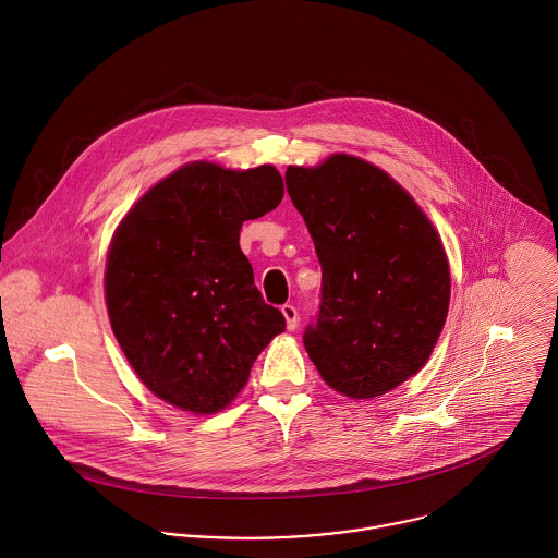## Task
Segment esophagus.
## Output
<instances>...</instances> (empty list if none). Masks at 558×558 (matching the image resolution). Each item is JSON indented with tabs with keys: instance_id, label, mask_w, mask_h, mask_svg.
Returning a JSON list of instances; mask_svg holds the SVG:
<instances>
[{
	"instance_id": "obj_1",
	"label": "esophagus",
	"mask_w": 558,
	"mask_h": 558,
	"mask_svg": "<svg viewBox=\"0 0 558 558\" xmlns=\"http://www.w3.org/2000/svg\"><path fill=\"white\" fill-rule=\"evenodd\" d=\"M281 314H283V318H286V324H288V330H294L296 326H299V310L294 307V305H283L281 307Z\"/></svg>"
}]
</instances>
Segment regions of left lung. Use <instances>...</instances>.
Here are the masks:
<instances>
[{
	"mask_svg": "<svg viewBox=\"0 0 558 558\" xmlns=\"http://www.w3.org/2000/svg\"><path fill=\"white\" fill-rule=\"evenodd\" d=\"M286 186L322 266L305 350L337 393L385 396L427 363L445 326L451 275L440 236L367 160L332 155L318 167L292 165Z\"/></svg>",
	"mask_w": 558,
	"mask_h": 558,
	"instance_id": "8db88e82",
	"label": "left lung"
}]
</instances>
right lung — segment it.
<instances>
[{
	"instance_id": "right-lung-1",
	"label": "right lung",
	"mask_w": 558,
	"mask_h": 558,
	"mask_svg": "<svg viewBox=\"0 0 558 558\" xmlns=\"http://www.w3.org/2000/svg\"><path fill=\"white\" fill-rule=\"evenodd\" d=\"M283 178L197 160L155 184L124 217L107 255L113 335L140 380L175 408L213 414L286 330L240 251V228L275 210Z\"/></svg>"
}]
</instances>
